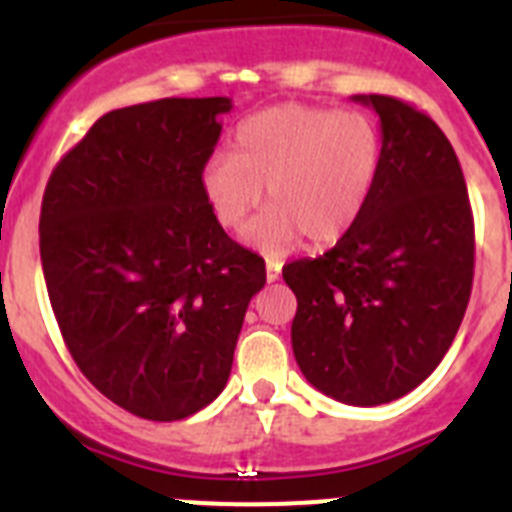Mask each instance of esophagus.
Listing matches in <instances>:
<instances>
[{
  "label": "esophagus",
  "mask_w": 512,
  "mask_h": 512,
  "mask_svg": "<svg viewBox=\"0 0 512 512\" xmlns=\"http://www.w3.org/2000/svg\"><path fill=\"white\" fill-rule=\"evenodd\" d=\"M279 277H282V261L266 259V279H269V282H277Z\"/></svg>",
  "instance_id": "obj_1"
}]
</instances>
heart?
<instances>
[{
  "label": "heart",
  "mask_w": 512,
  "mask_h": 512,
  "mask_svg": "<svg viewBox=\"0 0 512 512\" xmlns=\"http://www.w3.org/2000/svg\"><path fill=\"white\" fill-rule=\"evenodd\" d=\"M379 156V130L364 112L279 104L238 125L233 153L207 158L200 184L228 230L246 228L266 184L271 207L246 238L266 256H279L302 235L323 246L354 228L372 197Z\"/></svg>",
  "instance_id": "heart-1"
}]
</instances>
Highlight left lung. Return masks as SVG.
<instances>
[{"instance_id": "obj_1", "label": "left lung", "mask_w": 512, "mask_h": 512, "mask_svg": "<svg viewBox=\"0 0 512 512\" xmlns=\"http://www.w3.org/2000/svg\"><path fill=\"white\" fill-rule=\"evenodd\" d=\"M354 99L382 122L372 197L336 246L282 277L297 297L292 351L307 382L372 408L415 390L454 343L472 295L474 220L436 122L395 97Z\"/></svg>"}]
</instances>
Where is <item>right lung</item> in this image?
Returning <instances> with one entry per match:
<instances>
[{
    "label": "right lung",
    "instance_id": "1",
    "mask_svg": "<svg viewBox=\"0 0 512 512\" xmlns=\"http://www.w3.org/2000/svg\"><path fill=\"white\" fill-rule=\"evenodd\" d=\"M228 97L112 110L58 161L40 207V261L81 374L122 410L182 420L230 377L264 259L202 194Z\"/></svg>",
    "mask_w": 512,
    "mask_h": 512
}]
</instances>
